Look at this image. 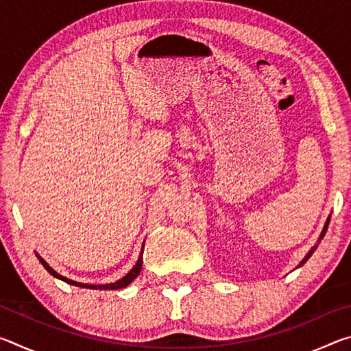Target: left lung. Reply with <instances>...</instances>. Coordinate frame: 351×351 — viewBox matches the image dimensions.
<instances>
[{"label":"left lung","instance_id":"obj_1","mask_svg":"<svg viewBox=\"0 0 351 351\" xmlns=\"http://www.w3.org/2000/svg\"><path fill=\"white\" fill-rule=\"evenodd\" d=\"M328 223H330V217H328V219H326V223H325V228H324V230H322V234H320V239H324V235H325V232H326V229H328ZM314 249H316V246H314V247L311 249V251L306 254V257H305L304 260H302V261H300V265H299V266H302V265H304V263H305V261H306L308 258H310V257H311V254L314 252Z\"/></svg>","mask_w":351,"mask_h":351}]
</instances>
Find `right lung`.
<instances>
[{
  "instance_id": "1",
  "label": "right lung",
  "mask_w": 351,
  "mask_h": 351,
  "mask_svg": "<svg viewBox=\"0 0 351 351\" xmlns=\"http://www.w3.org/2000/svg\"><path fill=\"white\" fill-rule=\"evenodd\" d=\"M142 251H144V249H142ZM40 261H41V265L45 266L46 271L49 272L51 276H54V277H57V278H60V280L66 282V283H69V285H75V287H80V288H90V289H121V288H125L127 285L132 283V282L134 280V278L139 276V272H141V269H142V252H141V257H139V260H138V263L134 265V268H133L132 271H130L125 277L121 278V280L114 282V283H108V285H86V283L73 282V280H69V278H66V277H63V276H60V274H57V272H56L54 269H52L51 266L47 265L43 258H40Z\"/></svg>"
}]
</instances>
